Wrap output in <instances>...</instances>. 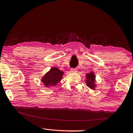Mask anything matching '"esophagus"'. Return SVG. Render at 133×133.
<instances>
[{
  "mask_svg": "<svg viewBox=\"0 0 133 133\" xmlns=\"http://www.w3.org/2000/svg\"><path fill=\"white\" fill-rule=\"evenodd\" d=\"M70 71L72 73H76V72L77 71V70L76 69H73V68H71L70 69Z\"/></svg>",
  "mask_w": 133,
  "mask_h": 133,
  "instance_id": "obj_1",
  "label": "esophagus"
}]
</instances>
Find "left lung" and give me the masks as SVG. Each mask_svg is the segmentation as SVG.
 <instances>
[{
    "label": "left lung",
    "instance_id": "obj_1",
    "mask_svg": "<svg viewBox=\"0 0 133 133\" xmlns=\"http://www.w3.org/2000/svg\"><path fill=\"white\" fill-rule=\"evenodd\" d=\"M85 76H86V80H85V82H86L87 85L89 88H90L92 90H94L96 87V84L95 83V75H94L93 72H90V73L86 74Z\"/></svg>",
    "mask_w": 133,
    "mask_h": 133
}]
</instances>
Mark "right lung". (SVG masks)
<instances>
[{"label":"right lung","instance_id":"right-lung-1","mask_svg":"<svg viewBox=\"0 0 133 133\" xmlns=\"http://www.w3.org/2000/svg\"><path fill=\"white\" fill-rule=\"evenodd\" d=\"M64 72L57 67H52L42 78V82L46 87H53L62 80Z\"/></svg>","mask_w":133,"mask_h":133}]
</instances>
